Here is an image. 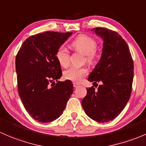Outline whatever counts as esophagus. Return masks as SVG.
<instances>
[{
	"mask_svg": "<svg viewBox=\"0 0 146 146\" xmlns=\"http://www.w3.org/2000/svg\"><path fill=\"white\" fill-rule=\"evenodd\" d=\"M73 86H74V87L75 88H78V87L80 86V85H79V84H76V83H73Z\"/></svg>",
	"mask_w": 146,
	"mask_h": 146,
	"instance_id": "obj_1",
	"label": "esophagus"
}]
</instances>
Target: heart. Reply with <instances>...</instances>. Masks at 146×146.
Masks as SVG:
<instances>
[{
    "label": "heart",
    "mask_w": 146,
    "mask_h": 146,
    "mask_svg": "<svg viewBox=\"0 0 146 146\" xmlns=\"http://www.w3.org/2000/svg\"><path fill=\"white\" fill-rule=\"evenodd\" d=\"M98 43L96 40L89 36L80 34L77 36L71 43V47L74 50L85 55L86 60L88 63H92L96 57V49ZM56 58L62 67H66L70 62V54L66 48L61 46L57 50ZM88 74L86 67H72L64 72V79L76 83H80L84 77Z\"/></svg>",
    "instance_id": "b5f03b06"
}]
</instances>
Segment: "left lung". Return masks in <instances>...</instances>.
Instances as JSON below:
<instances>
[{
	"instance_id": "left-lung-1",
	"label": "left lung",
	"mask_w": 146,
	"mask_h": 146,
	"mask_svg": "<svg viewBox=\"0 0 146 146\" xmlns=\"http://www.w3.org/2000/svg\"><path fill=\"white\" fill-rule=\"evenodd\" d=\"M94 31L103 40L101 58L88 80L102 84L95 91L87 88L82 104L87 115L98 122H108L123 110L131 96L133 62L127 42L116 31L96 27Z\"/></svg>"
}]
</instances>
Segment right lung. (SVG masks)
<instances>
[{
  "label": "right lung",
  "mask_w": 146,
  "mask_h": 146,
  "mask_svg": "<svg viewBox=\"0 0 146 146\" xmlns=\"http://www.w3.org/2000/svg\"><path fill=\"white\" fill-rule=\"evenodd\" d=\"M72 34L46 31L31 36L24 41L16 55L19 97L28 113L39 122L59 117L73 93L71 81H58L62 69L55 55Z\"/></svg>",
  "instance_id": "1"
}]
</instances>
